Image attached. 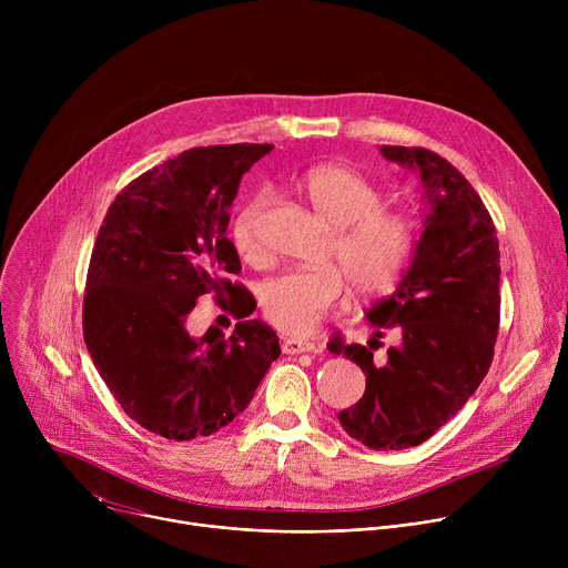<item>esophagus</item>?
I'll list each match as a JSON object with an SVG mask.
<instances>
[{
    "instance_id": "1",
    "label": "esophagus",
    "mask_w": 568,
    "mask_h": 568,
    "mask_svg": "<svg viewBox=\"0 0 568 568\" xmlns=\"http://www.w3.org/2000/svg\"><path fill=\"white\" fill-rule=\"evenodd\" d=\"M281 348L283 353L287 355H298V353H316L318 346L314 342H307V339H296V337H283L281 342Z\"/></svg>"
}]
</instances>
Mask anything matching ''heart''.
I'll list each match as a JSON object with an SVG mask.
<instances>
[{
  "instance_id": "heart-1",
  "label": "heart",
  "mask_w": 568,
  "mask_h": 568,
  "mask_svg": "<svg viewBox=\"0 0 568 568\" xmlns=\"http://www.w3.org/2000/svg\"><path fill=\"white\" fill-rule=\"evenodd\" d=\"M312 206L337 226L326 267H292L261 285V305L276 328L307 335L346 296L371 298L395 290L416 247V222L397 209L382 206V191L359 171L337 164L314 166L301 182ZM270 204L258 193L231 222V242L245 261L263 256L261 220Z\"/></svg>"
}]
</instances>
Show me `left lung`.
<instances>
[{"label": "left lung", "mask_w": 568, "mask_h": 568, "mask_svg": "<svg viewBox=\"0 0 568 568\" xmlns=\"http://www.w3.org/2000/svg\"><path fill=\"white\" fill-rule=\"evenodd\" d=\"M388 161L420 173L429 202L425 231L397 290L368 310V346L335 335L328 351L366 375L355 407L339 412L344 432L371 449H407L432 438L474 395L499 335V240L471 184L427 148L382 145ZM384 329L398 346L373 363Z\"/></svg>", "instance_id": "1"}]
</instances>
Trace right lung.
Returning a JSON list of instances; mask_svg holds the SVG:
<instances>
[{
    "instance_id": "obj_1",
    "label": "right lung",
    "mask_w": 568,
    "mask_h": 568,
    "mask_svg": "<svg viewBox=\"0 0 568 568\" xmlns=\"http://www.w3.org/2000/svg\"><path fill=\"white\" fill-rule=\"evenodd\" d=\"M270 143L191 148L132 180L99 229L88 270L83 335L121 409L169 440L211 436L247 409L281 355L256 301L233 283L240 258L226 237L237 186ZM213 293L241 321L195 341L185 318Z\"/></svg>"
}]
</instances>
